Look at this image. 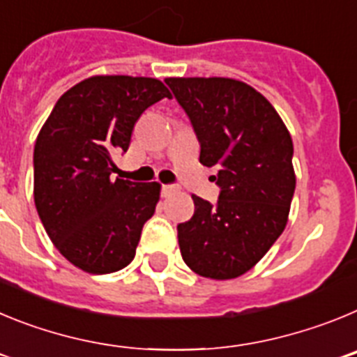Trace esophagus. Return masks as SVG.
<instances>
[{
	"instance_id": "esophagus-1",
	"label": "esophagus",
	"mask_w": 357,
	"mask_h": 357,
	"mask_svg": "<svg viewBox=\"0 0 357 357\" xmlns=\"http://www.w3.org/2000/svg\"><path fill=\"white\" fill-rule=\"evenodd\" d=\"M176 191H178V188H176V185H173V184L162 185V193L164 195H173V193H176Z\"/></svg>"
}]
</instances>
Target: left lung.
I'll list each match as a JSON object with an SVG mask.
<instances>
[{
	"instance_id": "8db88e82",
	"label": "left lung",
	"mask_w": 357,
	"mask_h": 357,
	"mask_svg": "<svg viewBox=\"0 0 357 357\" xmlns=\"http://www.w3.org/2000/svg\"><path fill=\"white\" fill-rule=\"evenodd\" d=\"M216 168V204L193 195L195 214L178 223V247L195 273L236 279L277 241L295 193L293 141L272 103L234 78H166Z\"/></svg>"
}]
</instances>
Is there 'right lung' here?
Segmentation results:
<instances>
[{
    "label": "right lung",
    "mask_w": 357,
    "mask_h": 357,
    "mask_svg": "<svg viewBox=\"0 0 357 357\" xmlns=\"http://www.w3.org/2000/svg\"><path fill=\"white\" fill-rule=\"evenodd\" d=\"M169 91L157 78L91 77L53 107L33 150V200L56 250L87 273L132 263L160 185L110 178L135 121Z\"/></svg>",
    "instance_id": "right-lung-1"
}]
</instances>
